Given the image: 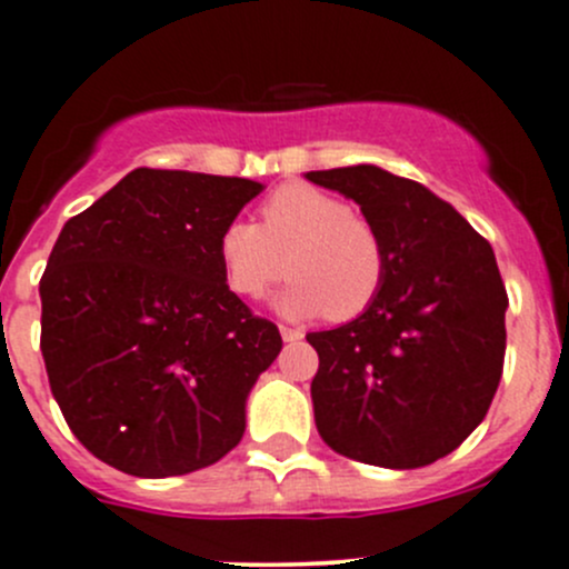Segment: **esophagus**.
<instances>
[{"mask_svg":"<svg viewBox=\"0 0 569 569\" xmlns=\"http://www.w3.org/2000/svg\"><path fill=\"white\" fill-rule=\"evenodd\" d=\"M280 336H283L286 343H295L302 338V330H297V327H280Z\"/></svg>","mask_w":569,"mask_h":569,"instance_id":"esophagus-1","label":"esophagus"}]
</instances>
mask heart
<instances>
[{
  "instance_id": "b5f03b06",
  "label": "heart",
  "mask_w": 569,
  "mask_h": 569,
  "mask_svg": "<svg viewBox=\"0 0 569 569\" xmlns=\"http://www.w3.org/2000/svg\"><path fill=\"white\" fill-rule=\"evenodd\" d=\"M226 280L239 297L258 300L274 283L291 286L274 300L278 313L330 321L363 317L386 283V244L352 206L311 183H283L261 206V222L233 220L217 242Z\"/></svg>"
}]
</instances>
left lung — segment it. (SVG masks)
<instances>
[{
	"label": "left lung",
	"instance_id": "8db88e82",
	"mask_svg": "<svg viewBox=\"0 0 569 569\" xmlns=\"http://www.w3.org/2000/svg\"><path fill=\"white\" fill-rule=\"evenodd\" d=\"M360 206L386 244V283L363 317L308 332L313 416L338 455L423 468L485 421L507 352V289L490 242L423 183L375 168L311 170Z\"/></svg>",
	"mask_w": 569,
	"mask_h": 569
}]
</instances>
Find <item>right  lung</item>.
Returning <instances> with one entry per match:
<instances>
[{"mask_svg": "<svg viewBox=\"0 0 569 569\" xmlns=\"http://www.w3.org/2000/svg\"><path fill=\"white\" fill-rule=\"evenodd\" d=\"M261 183L137 168L62 226L40 278V352L79 443L142 476L214 465L280 332L228 289L217 242Z\"/></svg>", "mask_w": 569, "mask_h": 569, "instance_id": "add662e5", "label": "right lung"}]
</instances>
